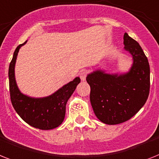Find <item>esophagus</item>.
Here are the masks:
<instances>
[{"label":"esophagus","mask_w":159,"mask_h":159,"mask_svg":"<svg viewBox=\"0 0 159 159\" xmlns=\"http://www.w3.org/2000/svg\"><path fill=\"white\" fill-rule=\"evenodd\" d=\"M80 78L82 81H85L86 78V76H87V73H86V71H82L80 73Z\"/></svg>","instance_id":"1"}]
</instances>
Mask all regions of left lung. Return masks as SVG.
Returning a JSON list of instances; mask_svg holds the SVG:
<instances>
[{
  "label": "left lung",
  "mask_w": 159,
  "mask_h": 159,
  "mask_svg": "<svg viewBox=\"0 0 159 159\" xmlns=\"http://www.w3.org/2000/svg\"><path fill=\"white\" fill-rule=\"evenodd\" d=\"M125 50L133 59L128 73L108 74L96 70L86 77L91 86L90 100L97 118L115 125L131 119L145 104L149 94L150 69L148 59L136 41L125 33Z\"/></svg>",
  "instance_id": "8db88e82"
}]
</instances>
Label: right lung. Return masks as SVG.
Returning <instances> with one entry per match:
<instances>
[{
  "mask_svg": "<svg viewBox=\"0 0 159 159\" xmlns=\"http://www.w3.org/2000/svg\"><path fill=\"white\" fill-rule=\"evenodd\" d=\"M27 42L15 49L9 67L10 100L15 110L28 124L41 130H50L61 124L65 117L66 104L81 82L76 77L50 96L32 98L24 95L18 88L15 77V66L19 49Z\"/></svg>",
  "mask_w": 159,
  "mask_h": 159,
  "instance_id": "obj_1",
  "label": "right lung"
}]
</instances>
